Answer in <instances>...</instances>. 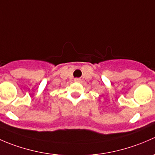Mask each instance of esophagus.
<instances>
[{"mask_svg":"<svg viewBox=\"0 0 155 155\" xmlns=\"http://www.w3.org/2000/svg\"><path fill=\"white\" fill-rule=\"evenodd\" d=\"M74 82H81V79L79 78H76V79H74Z\"/></svg>","mask_w":155,"mask_h":155,"instance_id":"1","label":"esophagus"}]
</instances>
